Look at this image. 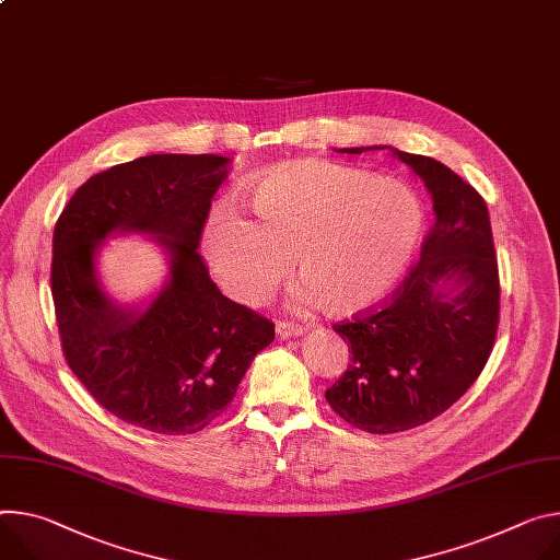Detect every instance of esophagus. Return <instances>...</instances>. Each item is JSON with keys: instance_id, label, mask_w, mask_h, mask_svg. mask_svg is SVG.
<instances>
[{"instance_id": "obj_1", "label": "esophagus", "mask_w": 560, "mask_h": 560, "mask_svg": "<svg viewBox=\"0 0 560 560\" xmlns=\"http://www.w3.org/2000/svg\"><path fill=\"white\" fill-rule=\"evenodd\" d=\"M277 332H279V337H283V339H292V337H301L303 332H306V328L299 326V324L279 322V324H277Z\"/></svg>"}]
</instances>
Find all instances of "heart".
I'll list each match as a JSON object with an SVG mask.
<instances>
[{
	"label": "heart",
	"instance_id": "obj_1",
	"mask_svg": "<svg viewBox=\"0 0 560 560\" xmlns=\"http://www.w3.org/2000/svg\"><path fill=\"white\" fill-rule=\"evenodd\" d=\"M252 221L219 212L202 254L241 303H259L288 270L299 299L332 317L373 308L401 279L422 236V202L393 178L330 161L275 167L245 187Z\"/></svg>",
	"mask_w": 560,
	"mask_h": 560
}]
</instances>
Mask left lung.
<instances>
[{"instance_id": "obj_1", "label": "left lung", "mask_w": 560, "mask_h": 560, "mask_svg": "<svg viewBox=\"0 0 560 560\" xmlns=\"http://www.w3.org/2000/svg\"><path fill=\"white\" fill-rule=\"evenodd\" d=\"M388 149L433 198L420 261L380 308L332 326L350 364L326 390L330 409L369 433L409 431L442 416L482 373L498 330L500 281L482 196L435 159Z\"/></svg>"}]
</instances>
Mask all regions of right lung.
Masks as SVG:
<instances>
[{
	"instance_id": "right-lung-1",
	"label": "right lung",
	"mask_w": 560,
	"mask_h": 560,
	"mask_svg": "<svg viewBox=\"0 0 560 560\" xmlns=\"http://www.w3.org/2000/svg\"><path fill=\"white\" fill-rule=\"evenodd\" d=\"M225 156L151 154L91 176L54 232V292L69 369L109 413L161 435L206 429L236 395L275 324L230 301L198 243ZM149 233L171 275L144 307H120L96 279V249L116 233Z\"/></svg>"
}]
</instances>
